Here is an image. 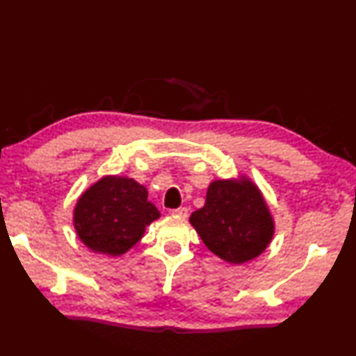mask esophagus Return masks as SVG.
<instances>
[{
    "label": "esophagus",
    "mask_w": 356,
    "mask_h": 356,
    "mask_svg": "<svg viewBox=\"0 0 356 356\" xmlns=\"http://www.w3.org/2000/svg\"><path fill=\"white\" fill-rule=\"evenodd\" d=\"M170 213L173 216H177V218H181V219H186L188 216V210L186 207H179V208H177V210H172Z\"/></svg>",
    "instance_id": "obj_1"
}]
</instances>
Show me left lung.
<instances>
[{
	"mask_svg": "<svg viewBox=\"0 0 356 356\" xmlns=\"http://www.w3.org/2000/svg\"><path fill=\"white\" fill-rule=\"evenodd\" d=\"M204 245L229 264L261 255L275 236V220L261 190L246 175L214 179L205 204L190 216Z\"/></svg>",
	"mask_w": 356,
	"mask_h": 356,
	"instance_id": "left-lung-1",
	"label": "left lung"
}]
</instances>
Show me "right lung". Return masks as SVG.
Returning <instances> with one entry per match:
<instances>
[{"instance_id":"add662e5","label":"right lung","mask_w":356,"mask_h":356,"mask_svg":"<svg viewBox=\"0 0 356 356\" xmlns=\"http://www.w3.org/2000/svg\"><path fill=\"white\" fill-rule=\"evenodd\" d=\"M148 190L136 179L106 175L76 199L74 228L81 243L97 254L119 257L143 237L160 218Z\"/></svg>"}]
</instances>
